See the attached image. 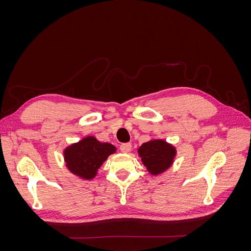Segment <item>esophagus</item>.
I'll return each mask as SVG.
<instances>
[{
	"label": "esophagus",
	"instance_id": "obj_1",
	"mask_svg": "<svg viewBox=\"0 0 251 251\" xmlns=\"http://www.w3.org/2000/svg\"><path fill=\"white\" fill-rule=\"evenodd\" d=\"M119 149L121 151H123V153H128V151L132 150V144L131 143H123L119 147Z\"/></svg>",
	"mask_w": 251,
	"mask_h": 251
}]
</instances>
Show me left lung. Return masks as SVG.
Wrapping results in <instances>:
<instances>
[{"mask_svg":"<svg viewBox=\"0 0 251 251\" xmlns=\"http://www.w3.org/2000/svg\"><path fill=\"white\" fill-rule=\"evenodd\" d=\"M137 151L141 162L153 176L168 171L177 155L176 148L163 139H151L144 142Z\"/></svg>","mask_w":251,"mask_h":251,"instance_id":"8db88e82","label":"left lung"}]
</instances>
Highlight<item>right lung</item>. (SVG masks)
Masks as SVG:
<instances>
[{
    "mask_svg": "<svg viewBox=\"0 0 251 251\" xmlns=\"http://www.w3.org/2000/svg\"><path fill=\"white\" fill-rule=\"evenodd\" d=\"M116 151V147L109 142H100L94 136H86L64 150V160L66 168L75 176L92 180L102 163Z\"/></svg>",
    "mask_w": 251,
    "mask_h": 251,
    "instance_id": "obj_1",
    "label": "right lung"
}]
</instances>
